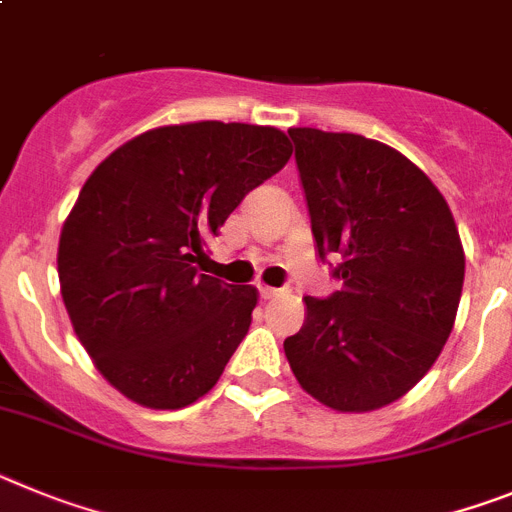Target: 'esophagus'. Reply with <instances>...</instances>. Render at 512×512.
<instances>
[{"mask_svg": "<svg viewBox=\"0 0 512 512\" xmlns=\"http://www.w3.org/2000/svg\"><path fill=\"white\" fill-rule=\"evenodd\" d=\"M281 288H273V286H260V296L262 299H275V296H281Z\"/></svg>", "mask_w": 512, "mask_h": 512, "instance_id": "34e87169", "label": "esophagus"}]
</instances>
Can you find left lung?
I'll list each match as a JSON object with an SVG mask.
<instances>
[{"label":"left lung","mask_w":512,"mask_h":512,"mask_svg":"<svg viewBox=\"0 0 512 512\" xmlns=\"http://www.w3.org/2000/svg\"><path fill=\"white\" fill-rule=\"evenodd\" d=\"M319 257L342 288L306 301L286 337L306 394L337 412L404 397L438 361L464 288V247L441 190L397 149L358 133L291 128Z\"/></svg>","instance_id":"8db88e82"}]
</instances>
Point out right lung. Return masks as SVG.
<instances>
[{
    "instance_id": "right-lung-1",
    "label": "right lung",
    "mask_w": 512,
    "mask_h": 512,
    "mask_svg": "<svg viewBox=\"0 0 512 512\" xmlns=\"http://www.w3.org/2000/svg\"><path fill=\"white\" fill-rule=\"evenodd\" d=\"M291 151L273 126L180 123L139 133L87 177L61 229V296L123 397L180 410L221 379L260 293L201 273L208 242Z\"/></svg>"
}]
</instances>
